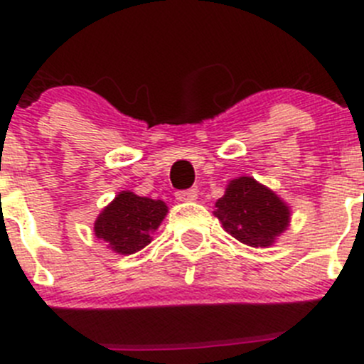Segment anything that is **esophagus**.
Wrapping results in <instances>:
<instances>
[{"mask_svg":"<svg viewBox=\"0 0 364 364\" xmlns=\"http://www.w3.org/2000/svg\"><path fill=\"white\" fill-rule=\"evenodd\" d=\"M176 199L179 203H193L197 200V190H183V192H176Z\"/></svg>","mask_w":364,"mask_h":364,"instance_id":"esophagus-1","label":"esophagus"}]
</instances>
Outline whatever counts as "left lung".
<instances>
[{
  "label": "left lung",
  "instance_id": "obj_1",
  "mask_svg": "<svg viewBox=\"0 0 364 364\" xmlns=\"http://www.w3.org/2000/svg\"><path fill=\"white\" fill-rule=\"evenodd\" d=\"M215 208L223 229L252 248H269L291 225V205L250 176L229 181Z\"/></svg>",
  "mask_w": 364,
  "mask_h": 364
}]
</instances>
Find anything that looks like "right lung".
Masks as SVG:
<instances>
[{
  "label": "right lung",
  "mask_w": 364,
  "mask_h": 364,
  "mask_svg": "<svg viewBox=\"0 0 364 364\" xmlns=\"http://www.w3.org/2000/svg\"><path fill=\"white\" fill-rule=\"evenodd\" d=\"M168 213L164 200L123 190L95 220V236L117 255H132L151 243V234Z\"/></svg>",
  "instance_id": "right-lung-1"
}]
</instances>
